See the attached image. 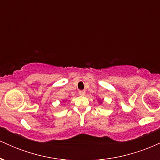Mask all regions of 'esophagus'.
Returning <instances> with one entry per match:
<instances>
[{
	"label": "esophagus",
	"mask_w": 160,
	"mask_h": 160,
	"mask_svg": "<svg viewBox=\"0 0 160 160\" xmlns=\"http://www.w3.org/2000/svg\"><path fill=\"white\" fill-rule=\"evenodd\" d=\"M86 94V92L83 91V90H80L79 91V95H84Z\"/></svg>",
	"instance_id": "esophagus-1"
}]
</instances>
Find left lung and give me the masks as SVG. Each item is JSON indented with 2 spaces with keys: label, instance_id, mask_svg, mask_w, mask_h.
I'll return each mask as SVG.
<instances>
[{
  "label": "left lung",
  "instance_id": "left-lung-1",
  "mask_svg": "<svg viewBox=\"0 0 160 160\" xmlns=\"http://www.w3.org/2000/svg\"><path fill=\"white\" fill-rule=\"evenodd\" d=\"M99 102H100V103H102V101H101V102H100V100H99Z\"/></svg>",
  "mask_w": 160,
  "mask_h": 160
}]
</instances>
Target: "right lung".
I'll list each match as a JSON object with an SVG mask.
<instances>
[{
  "instance_id": "obj_1",
  "label": "right lung",
  "mask_w": 160,
  "mask_h": 160,
  "mask_svg": "<svg viewBox=\"0 0 160 160\" xmlns=\"http://www.w3.org/2000/svg\"><path fill=\"white\" fill-rule=\"evenodd\" d=\"M63 102H64V101H63Z\"/></svg>"
}]
</instances>
